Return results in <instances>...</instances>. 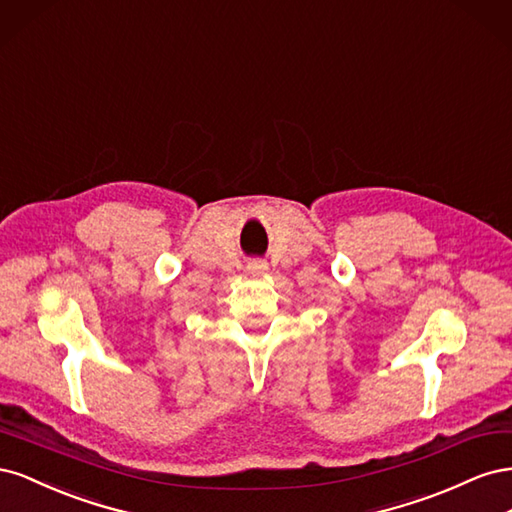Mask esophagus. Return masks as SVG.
<instances>
[{
  "mask_svg": "<svg viewBox=\"0 0 512 512\" xmlns=\"http://www.w3.org/2000/svg\"><path fill=\"white\" fill-rule=\"evenodd\" d=\"M247 271L254 273V275L265 273V271H267V262H265V260H260V258H256V260H252V262H250V265H247Z\"/></svg>",
  "mask_w": 512,
  "mask_h": 512,
  "instance_id": "esophagus-1",
  "label": "esophagus"
}]
</instances>
